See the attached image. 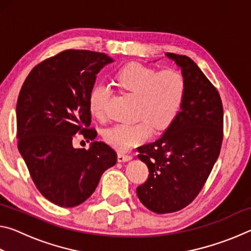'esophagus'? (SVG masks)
I'll use <instances>...</instances> for the list:
<instances>
[{
  "mask_svg": "<svg viewBox=\"0 0 251 251\" xmlns=\"http://www.w3.org/2000/svg\"><path fill=\"white\" fill-rule=\"evenodd\" d=\"M133 157H131L130 155H126V154H123V152H120L117 156V159L120 163H123V161H128L130 160Z\"/></svg>",
  "mask_w": 251,
  "mask_h": 251,
  "instance_id": "34e87169",
  "label": "esophagus"
}]
</instances>
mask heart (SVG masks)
Returning a JSON list of instances; mask_svg holds the SVG:
<instances>
[{
  "label": "heart",
  "mask_w": 251,
  "mask_h": 251,
  "mask_svg": "<svg viewBox=\"0 0 251 251\" xmlns=\"http://www.w3.org/2000/svg\"><path fill=\"white\" fill-rule=\"evenodd\" d=\"M122 90L137 96L136 118L133 124H116L103 134L104 141L120 151H128L151 137L152 129L163 130L177 117L186 95V80L177 70L157 71L152 67L128 64L116 75ZM112 97L109 85L100 83L92 88L88 97L90 110L97 120L107 116V106Z\"/></svg>",
  "instance_id": "1"
}]
</instances>
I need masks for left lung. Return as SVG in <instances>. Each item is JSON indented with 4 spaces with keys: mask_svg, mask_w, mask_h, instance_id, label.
Returning <instances> with one entry per match:
<instances>
[{
    "mask_svg": "<svg viewBox=\"0 0 251 251\" xmlns=\"http://www.w3.org/2000/svg\"><path fill=\"white\" fill-rule=\"evenodd\" d=\"M166 55L185 77L184 103L159 139L137 148L150 175L136 192L143 205L156 214L180 210L198 196L218 158L224 137V108L217 88L192 58Z\"/></svg>",
    "mask_w": 251,
    "mask_h": 251,
    "instance_id": "1",
    "label": "left lung"
}]
</instances>
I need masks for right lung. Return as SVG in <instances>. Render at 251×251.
<instances>
[{"instance_id":"1","label":"right lung","mask_w":251,"mask_h":251,"mask_svg":"<svg viewBox=\"0 0 251 251\" xmlns=\"http://www.w3.org/2000/svg\"><path fill=\"white\" fill-rule=\"evenodd\" d=\"M113 58L105 53L66 50L29 72L16 104L18 147L36 188L59 207H75L94 193L100 176L117 161L104 142L74 148L76 134L86 142L91 126L88 97L96 74Z\"/></svg>"}]
</instances>
